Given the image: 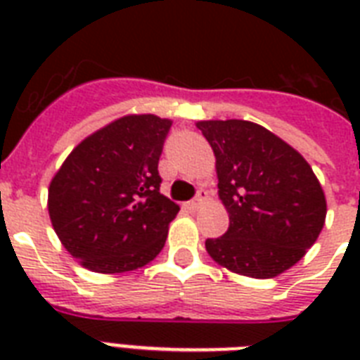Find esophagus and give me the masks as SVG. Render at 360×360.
Segmentation results:
<instances>
[{"instance_id": "obj_1", "label": "esophagus", "mask_w": 360, "mask_h": 360, "mask_svg": "<svg viewBox=\"0 0 360 360\" xmlns=\"http://www.w3.org/2000/svg\"><path fill=\"white\" fill-rule=\"evenodd\" d=\"M205 200H207V191H205V188H198L196 198L188 202V207H191V209H198V207H200V205H202L203 202H205Z\"/></svg>"}]
</instances>
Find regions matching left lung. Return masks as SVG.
I'll list each match as a JSON object with an SVG mask.
<instances>
[{
  "mask_svg": "<svg viewBox=\"0 0 360 360\" xmlns=\"http://www.w3.org/2000/svg\"><path fill=\"white\" fill-rule=\"evenodd\" d=\"M217 157L219 196L230 213L222 237L205 240L222 267L273 278L316 243L327 203L310 164L278 136L250 121H200Z\"/></svg>",
  "mask_w": 360,
  "mask_h": 360,
  "instance_id": "obj_1",
  "label": "left lung"
}]
</instances>
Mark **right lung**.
<instances>
[{
	"instance_id": "1",
	"label": "right lung",
	"mask_w": 360,
	"mask_h": 360,
	"mask_svg": "<svg viewBox=\"0 0 360 360\" xmlns=\"http://www.w3.org/2000/svg\"><path fill=\"white\" fill-rule=\"evenodd\" d=\"M172 121L124 115L72 149L48 188V213L69 254L95 273L157 257L179 205L160 194L158 158Z\"/></svg>"
}]
</instances>
